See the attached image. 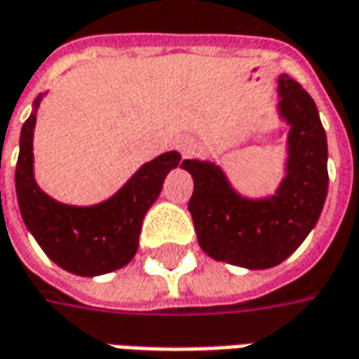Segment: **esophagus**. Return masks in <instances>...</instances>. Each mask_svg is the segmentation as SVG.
<instances>
[{
    "label": "esophagus",
    "instance_id": "1",
    "mask_svg": "<svg viewBox=\"0 0 359 359\" xmlns=\"http://www.w3.org/2000/svg\"><path fill=\"white\" fill-rule=\"evenodd\" d=\"M177 148H180V151L184 156H191L196 151V142L191 140V138H182V140L177 142Z\"/></svg>",
    "mask_w": 359,
    "mask_h": 359
}]
</instances>
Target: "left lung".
<instances>
[{
	"label": "left lung",
	"instance_id": "1",
	"mask_svg": "<svg viewBox=\"0 0 359 359\" xmlns=\"http://www.w3.org/2000/svg\"><path fill=\"white\" fill-rule=\"evenodd\" d=\"M276 116L288 134L285 175L271 196H243L209 160L182 162L194 177L189 213L197 241L215 261L271 269L297 251L318 223L328 196V142L314 100L288 74L276 83Z\"/></svg>",
	"mask_w": 359,
	"mask_h": 359
}]
</instances>
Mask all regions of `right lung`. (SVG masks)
I'll return each mask as SVG.
<instances>
[{"label": "right lung", "instance_id": "add662e5", "mask_svg": "<svg viewBox=\"0 0 359 359\" xmlns=\"http://www.w3.org/2000/svg\"><path fill=\"white\" fill-rule=\"evenodd\" d=\"M47 93L33 100V110L19 136L15 194L21 219L55 264L79 276H100L134 259L144 215L156 203L163 180L180 165V151H165L142 163L126 184L95 205H69L45 194L35 180L33 134L37 110Z\"/></svg>", "mask_w": 359, "mask_h": 359}]
</instances>
